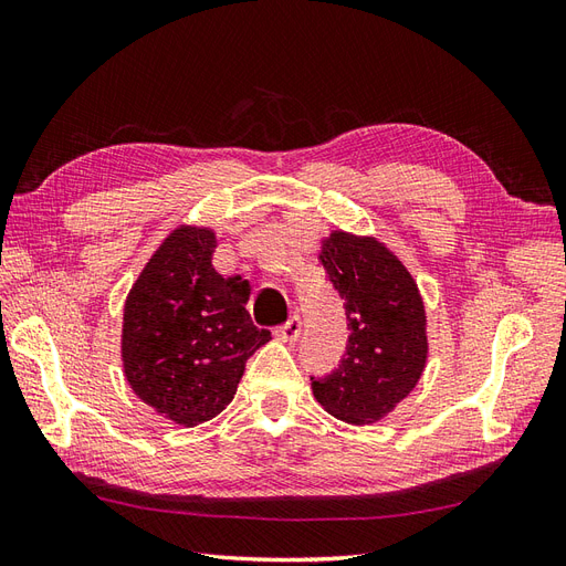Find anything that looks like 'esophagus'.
Listing matches in <instances>:
<instances>
[{"mask_svg":"<svg viewBox=\"0 0 566 566\" xmlns=\"http://www.w3.org/2000/svg\"><path fill=\"white\" fill-rule=\"evenodd\" d=\"M276 337L279 339H283V342H295L297 337H300V333H302V318L295 314V316H290L283 325H279L276 331Z\"/></svg>","mask_w":566,"mask_h":566,"instance_id":"esophagus-1","label":"esophagus"}]
</instances>
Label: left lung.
Here are the masks:
<instances>
[{
	"instance_id": "left-lung-1",
	"label": "left lung",
	"mask_w": 566,
	"mask_h": 566,
	"mask_svg": "<svg viewBox=\"0 0 566 566\" xmlns=\"http://www.w3.org/2000/svg\"><path fill=\"white\" fill-rule=\"evenodd\" d=\"M321 264L345 300L347 347L312 389L331 416L354 424L380 420L416 387L427 358L424 306L403 264L370 238L333 233Z\"/></svg>"
}]
</instances>
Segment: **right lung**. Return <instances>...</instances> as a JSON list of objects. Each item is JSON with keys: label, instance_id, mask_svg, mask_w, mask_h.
<instances>
[{"label": "right lung", "instance_id": "obj_1", "mask_svg": "<svg viewBox=\"0 0 566 566\" xmlns=\"http://www.w3.org/2000/svg\"><path fill=\"white\" fill-rule=\"evenodd\" d=\"M212 252V231L177 229L125 304L127 380L136 397L186 427L231 403L245 361L271 339L245 310L248 283L219 276Z\"/></svg>", "mask_w": 566, "mask_h": 566}]
</instances>
